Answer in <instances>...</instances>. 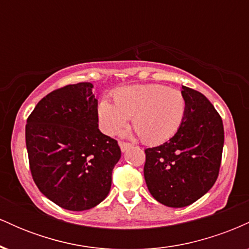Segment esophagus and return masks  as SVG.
Masks as SVG:
<instances>
[{
    "label": "esophagus",
    "instance_id": "esophagus-1",
    "mask_svg": "<svg viewBox=\"0 0 249 249\" xmlns=\"http://www.w3.org/2000/svg\"><path fill=\"white\" fill-rule=\"evenodd\" d=\"M119 146H121V150H122V152H125V151H127L128 148H130V147H132V145H131L130 142H119Z\"/></svg>",
    "mask_w": 249,
    "mask_h": 249
}]
</instances>
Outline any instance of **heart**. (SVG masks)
<instances>
[{
  "label": "heart",
  "instance_id": "b5f03b06",
  "mask_svg": "<svg viewBox=\"0 0 249 249\" xmlns=\"http://www.w3.org/2000/svg\"><path fill=\"white\" fill-rule=\"evenodd\" d=\"M115 104L102 101L98 117L103 131L115 136L132 118V126L145 144H160L172 138L185 117L186 102L179 90L160 84L132 85L113 95Z\"/></svg>",
  "mask_w": 249,
  "mask_h": 249
}]
</instances>
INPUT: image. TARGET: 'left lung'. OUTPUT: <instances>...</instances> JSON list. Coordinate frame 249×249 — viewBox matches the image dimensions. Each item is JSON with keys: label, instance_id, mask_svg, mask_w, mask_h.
Segmentation results:
<instances>
[{"label": "left lung", "instance_id": "8db88e82", "mask_svg": "<svg viewBox=\"0 0 249 249\" xmlns=\"http://www.w3.org/2000/svg\"><path fill=\"white\" fill-rule=\"evenodd\" d=\"M184 121L170 141L145 150L144 177L150 193L168 207L193 204L212 188L224 147L222 119L199 91L184 87Z\"/></svg>", "mask_w": 249, "mask_h": 249}]
</instances>
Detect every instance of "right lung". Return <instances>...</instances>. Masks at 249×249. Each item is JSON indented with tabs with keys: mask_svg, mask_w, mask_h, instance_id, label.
<instances>
[{
	"mask_svg": "<svg viewBox=\"0 0 249 249\" xmlns=\"http://www.w3.org/2000/svg\"><path fill=\"white\" fill-rule=\"evenodd\" d=\"M91 83L50 92L37 103L25 125L31 176L59 207L87 211L107 196L118 142L98 128V101Z\"/></svg>",
	"mask_w": 249,
	"mask_h": 249,
	"instance_id": "right-lung-1",
	"label": "right lung"
}]
</instances>
